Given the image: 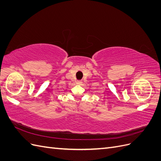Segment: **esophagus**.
Listing matches in <instances>:
<instances>
[{
    "mask_svg": "<svg viewBox=\"0 0 161 161\" xmlns=\"http://www.w3.org/2000/svg\"><path fill=\"white\" fill-rule=\"evenodd\" d=\"M82 83V82L81 80H77L76 81V84L77 85H81Z\"/></svg>",
    "mask_w": 161,
    "mask_h": 161,
    "instance_id": "esophagus-1",
    "label": "esophagus"
}]
</instances>
